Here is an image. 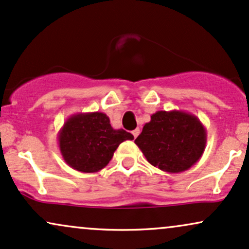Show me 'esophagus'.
<instances>
[{
  "label": "esophagus",
  "mask_w": 249,
  "mask_h": 249,
  "mask_svg": "<svg viewBox=\"0 0 249 249\" xmlns=\"http://www.w3.org/2000/svg\"><path fill=\"white\" fill-rule=\"evenodd\" d=\"M139 133H140V130H139V128H136V130H133V131H132V134H133V137H134V138H137L138 136H139Z\"/></svg>",
  "instance_id": "esophagus-1"
}]
</instances>
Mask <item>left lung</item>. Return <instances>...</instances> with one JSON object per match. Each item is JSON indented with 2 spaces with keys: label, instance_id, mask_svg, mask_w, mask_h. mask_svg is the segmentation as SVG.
<instances>
[{
  "label": "left lung",
  "instance_id": "left-lung-1",
  "mask_svg": "<svg viewBox=\"0 0 249 249\" xmlns=\"http://www.w3.org/2000/svg\"><path fill=\"white\" fill-rule=\"evenodd\" d=\"M134 142L152 166L167 173H182L204 153L206 130L193 113L157 111Z\"/></svg>",
  "mask_w": 249,
  "mask_h": 249
}]
</instances>
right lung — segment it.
<instances>
[{
    "label": "right lung",
    "mask_w": 249,
    "mask_h": 249,
    "mask_svg": "<svg viewBox=\"0 0 249 249\" xmlns=\"http://www.w3.org/2000/svg\"><path fill=\"white\" fill-rule=\"evenodd\" d=\"M133 136L115 130L103 112L75 113L66 119L58 133L59 148L65 162L81 173H97L110 162L113 153Z\"/></svg>",
    "instance_id": "right-lung-1"
}]
</instances>
